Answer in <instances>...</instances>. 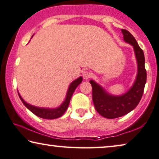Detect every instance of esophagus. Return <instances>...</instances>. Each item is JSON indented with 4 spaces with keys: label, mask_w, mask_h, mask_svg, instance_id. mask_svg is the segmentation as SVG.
<instances>
[{
    "label": "esophagus",
    "mask_w": 159,
    "mask_h": 159,
    "mask_svg": "<svg viewBox=\"0 0 159 159\" xmlns=\"http://www.w3.org/2000/svg\"><path fill=\"white\" fill-rule=\"evenodd\" d=\"M82 76H83V78L84 80H88L89 77L92 76V74L90 72H86V71H84V72H82Z\"/></svg>",
    "instance_id": "34e87169"
}]
</instances>
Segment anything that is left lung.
<instances>
[{
  "instance_id": "obj_1",
  "label": "left lung",
  "mask_w": 159,
  "mask_h": 159,
  "mask_svg": "<svg viewBox=\"0 0 159 159\" xmlns=\"http://www.w3.org/2000/svg\"><path fill=\"white\" fill-rule=\"evenodd\" d=\"M125 42L132 46L137 61V75L132 86L127 92L120 95H112L102 86L91 80L94 105L100 116L113 119L128 114L135 109L142 98L146 82L145 57L143 50L133 36L127 30L121 29Z\"/></svg>"
}]
</instances>
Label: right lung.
Segmentation results:
<instances>
[{"instance_id":"add662e5","label":"right lung","mask_w":159,"mask_h":159,"mask_svg":"<svg viewBox=\"0 0 159 159\" xmlns=\"http://www.w3.org/2000/svg\"><path fill=\"white\" fill-rule=\"evenodd\" d=\"M82 82V77H78L77 79L75 80L74 81L71 82L70 84L69 85V87L67 89V92H66V97H65V99H64V100L63 101L62 103L59 105V106L57 107H54V108L41 107L34 106V105H32L27 102H26V101L22 98V97L20 96V93H18V94L20 99V100H21V102H23V104L26 107V108H28L30 111L33 112L34 115H36V116L43 119L53 120V119L60 118L61 116H63V114L65 112L66 109H67L69 104H70L71 98H72L75 89L77 88L78 85L81 83Z\"/></svg>"}]
</instances>
